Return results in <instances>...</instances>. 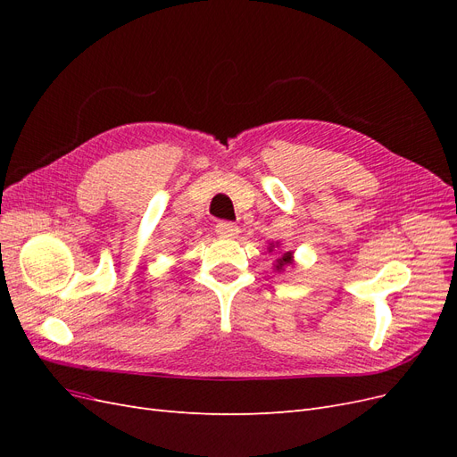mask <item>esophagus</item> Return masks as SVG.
<instances>
[{"label":"esophagus","mask_w":457,"mask_h":457,"mask_svg":"<svg viewBox=\"0 0 457 457\" xmlns=\"http://www.w3.org/2000/svg\"><path fill=\"white\" fill-rule=\"evenodd\" d=\"M215 232L220 238H234V237H238L240 230L237 225L230 223V220H219V223L215 225Z\"/></svg>","instance_id":"34e87169"}]
</instances>
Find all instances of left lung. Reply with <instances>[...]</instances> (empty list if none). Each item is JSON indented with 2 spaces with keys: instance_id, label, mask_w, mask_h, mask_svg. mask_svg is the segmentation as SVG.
<instances>
[{
  "instance_id": "1",
  "label": "left lung",
  "mask_w": 457,
  "mask_h": 457,
  "mask_svg": "<svg viewBox=\"0 0 457 457\" xmlns=\"http://www.w3.org/2000/svg\"><path fill=\"white\" fill-rule=\"evenodd\" d=\"M272 244H270V247H269V252H272ZM294 265V253L292 252H286L282 257H278L276 259V270H284L286 267H292Z\"/></svg>"
}]
</instances>
